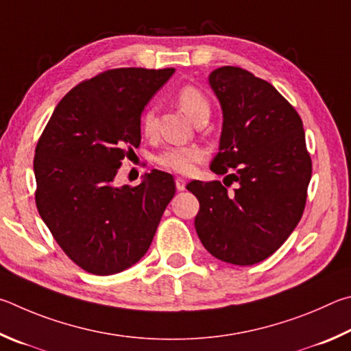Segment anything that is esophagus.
I'll return each instance as SVG.
<instances>
[{
	"label": "esophagus",
	"instance_id": "1",
	"mask_svg": "<svg viewBox=\"0 0 351 351\" xmlns=\"http://www.w3.org/2000/svg\"><path fill=\"white\" fill-rule=\"evenodd\" d=\"M185 186H186V182L182 179V177H177L176 179V188H177V191H183V189H185Z\"/></svg>",
	"mask_w": 351,
	"mask_h": 351
}]
</instances>
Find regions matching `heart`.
Masks as SVG:
<instances>
[{
  "mask_svg": "<svg viewBox=\"0 0 351 351\" xmlns=\"http://www.w3.org/2000/svg\"><path fill=\"white\" fill-rule=\"evenodd\" d=\"M177 103L191 120H195V117L205 110H210V104H208L205 95L194 86H183L177 92ZM154 126H156L154 110L149 109L143 117V131L151 135L154 132ZM204 157L205 151L199 146H169L158 154L156 162L165 169L179 172V174H189L194 171L195 163L204 160Z\"/></svg>",
  "mask_w": 351,
  "mask_h": 351,
  "instance_id": "b5f03b06",
  "label": "heart"
}]
</instances>
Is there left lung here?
Returning a JSON list of instances; mask_svg holds the SVG:
<instances>
[{
  "instance_id": "obj_1",
  "label": "left lung",
  "mask_w": 351,
  "mask_h": 351,
  "mask_svg": "<svg viewBox=\"0 0 351 351\" xmlns=\"http://www.w3.org/2000/svg\"><path fill=\"white\" fill-rule=\"evenodd\" d=\"M208 83L223 117L210 168L220 176L234 169L226 177L237 188L228 193L220 182L188 183L200 204L194 226L216 259L254 265L271 256L302 217L311 179L304 125L274 86L241 67H219Z\"/></svg>"
}]
</instances>
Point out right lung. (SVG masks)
<instances>
[{
    "label": "right lung",
    "mask_w": 351,
    "mask_h": 351,
    "mask_svg": "<svg viewBox=\"0 0 351 351\" xmlns=\"http://www.w3.org/2000/svg\"><path fill=\"white\" fill-rule=\"evenodd\" d=\"M176 72L121 67L67 92L35 149L36 208L71 261L109 276L146 254L174 197L168 172L152 169L137 186L115 176L128 149L138 147L141 112Z\"/></svg>",
    "instance_id": "obj_1"
}]
</instances>
